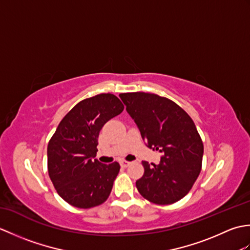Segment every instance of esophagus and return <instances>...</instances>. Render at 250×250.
I'll return each mask as SVG.
<instances>
[{
  "mask_svg": "<svg viewBox=\"0 0 250 250\" xmlns=\"http://www.w3.org/2000/svg\"><path fill=\"white\" fill-rule=\"evenodd\" d=\"M131 163H132V162H130V161H125V160H122V161H120V166H121L122 167H129Z\"/></svg>",
  "mask_w": 250,
  "mask_h": 250,
  "instance_id": "esophagus-1",
  "label": "esophagus"
}]
</instances>
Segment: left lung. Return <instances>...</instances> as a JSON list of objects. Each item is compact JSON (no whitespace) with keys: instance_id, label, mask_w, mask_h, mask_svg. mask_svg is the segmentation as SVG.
<instances>
[{"instance_id":"obj_1","label":"left lung","mask_w":250,"mask_h":250,"mask_svg":"<svg viewBox=\"0 0 250 250\" xmlns=\"http://www.w3.org/2000/svg\"><path fill=\"white\" fill-rule=\"evenodd\" d=\"M139 128L146 146L162 152L160 163L136 180L139 192L155 204L167 205L183 199L192 188L202 167L203 143L193 120L167 98L145 92L119 94Z\"/></svg>"}]
</instances>
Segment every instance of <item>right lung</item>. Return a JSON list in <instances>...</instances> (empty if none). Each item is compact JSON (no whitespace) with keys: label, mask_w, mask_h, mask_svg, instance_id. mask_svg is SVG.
Listing matches in <instances>:
<instances>
[{"label":"right lung","mask_w":250,"mask_h":250,"mask_svg":"<svg viewBox=\"0 0 250 250\" xmlns=\"http://www.w3.org/2000/svg\"><path fill=\"white\" fill-rule=\"evenodd\" d=\"M122 110L116 95L101 93L81 101L58 125L47 147L48 173L57 192L68 204L90 208L107 200L120 166L93 158L102 126Z\"/></svg>","instance_id":"add662e5"}]
</instances>
